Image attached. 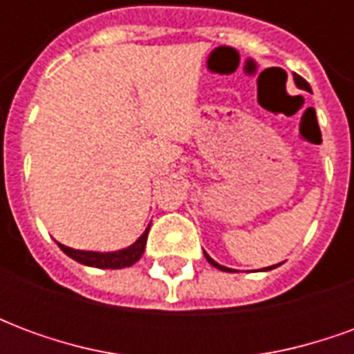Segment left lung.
<instances>
[{"label": "left lung", "mask_w": 354, "mask_h": 354, "mask_svg": "<svg viewBox=\"0 0 354 354\" xmlns=\"http://www.w3.org/2000/svg\"><path fill=\"white\" fill-rule=\"evenodd\" d=\"M294 81H296V85L299 88H305V91H311V87H309V85H307V81L304 80V77H299V75H294ZM205 258H207L208 260V263H210V266H214L216 269H220V271H231L230 267H223V266H220V263H218V261H214L212 260V258H210V256H208L207 252H205ZM273 267H277V266H273ZM273 267H266V269H263V271H269V269H273Z\"/></svg>", "instance_id": "left-lung-1"}]
</instances>
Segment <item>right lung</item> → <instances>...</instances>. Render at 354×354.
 <instances>
[{
	"label": "right lung",
	"mask_w": 354,
	"mask_h": 354,
	"mask_svg": "<svg viewBox=\"0 0 354 354\" xmlns=\"http://www.w3.org/2000/svg\"><path fill=\"white\" fill-rule=\"evenodd\" d=\"M147 233H149V225L147 230L142 233L136 243H132L131 246H127L123 250H115V252H93V250H75L70 246H64L58 243L60 250L70 256L72 260L80 261L83 266L98 267V269H123V267L134 266L136 261L142 258L144 248H146Z\"/></svg>",
	"instance_id": "obj_1"
}]
</instances>
